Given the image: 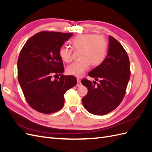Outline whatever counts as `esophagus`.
<instances>
[{
    "instance_id": "obj_1",
    "label": "esophagus",
    "mask_w": 152,
    "mask_h": 152,
    "mask_svg": "<svg viewBox=\"0 0 152 152\" xmlns=\"http://www.w3.org/2000/svg\"><path fill=\"white\" fill-rule=\"evenodd\" d=\"M82 84H81V82H80V80L79 79H77V87H80L81 86Z\"/></svg>"
}]
</instances>
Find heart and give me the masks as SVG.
Instances as JSON below:
<instances>
[{"instance_id": "b5f03b06", "label": "heart", "mask_w": 152, "mask_h": 152, "mask_svg": "<svg viewBox=\"0 0 152 152\" xmlns=\"http://www.w3.org/2000/svg\"><path fill=\"white\" fill-rule=\"evenodd\" d=\"M74 50L81 49V60L74 62L66 68L68 75L80 77L88 70L90 65L98 66L102 63L107 51V42L103 37L94 34H79L70 42ZM72 49L63 46L59 54L63 61L69 63L72 59Z\"/></svg>"}]
</instances>
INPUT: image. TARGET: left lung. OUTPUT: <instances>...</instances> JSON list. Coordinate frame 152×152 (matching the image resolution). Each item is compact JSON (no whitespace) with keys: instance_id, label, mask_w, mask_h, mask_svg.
<instances>
[{"instance_id":"1","label":"left lung","mask_w":152,"mask_h":152,"mask_svg":"<svg viewBox=\"0 0 152 152\" xmlns=\"http://www.w3.org/2000/svg\"><path fill=\"white\" fill-rule=\"evenodd\" d=\"M130 63L122 45L112 36H109L107 57L99 65L94 68L88 75L99 80L95 85L86 79L81 82L88 89L82 98V103L87 112L103 115L115 109L126 94L130 79Z\"/></svg>"}]
</instances>
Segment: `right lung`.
Listing matches in <instances>:
<instances>
[{
	"label": "right lung",
	"mask_w": 152,
	"mask_h": 152,
	"mask_svg": "<svg viewBox=\"0 0 152 152\" xmlns=\"http://www.w3.org/2000/svg\"><path fill=\"white\" fill-rule=\"evenodd\" d=\"M73 34L42 31L31 37L23 47L18 59V79L30 107L37 112L59 111L65 102L64 94L77 84L74 76L53 74L64 72L59 51Z\"/></svg>",
	"instance_id": "right-lung-1"
}]
</instances>
